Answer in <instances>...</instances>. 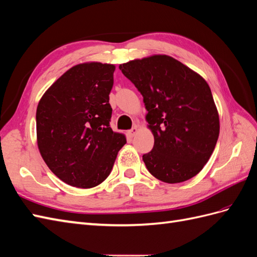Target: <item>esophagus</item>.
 <instances>
[{
	"label": "esophagus",
	"mask_w": 257,
	"mask_h": 257,
	"mask_svg": "<svg viewBox=\"0 0 257 257\" xmlns=\"http://www.w3.org/2000/svg\"><path fill=\"white\" fill-rule=\"evenodd\" d=\"M137 133H139V127L137 126H134L132 130H130L128 132H127V135L130 136V137H134Z\"/></svg>",
	"instance_id": "34e87169"
}]
</instances>
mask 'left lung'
I'll list each match as a JSON object with an SVG mask.
<instances>
[{"label": "left lung", "mask_w": 257, "mask_h": 257, "mask_svg": "<svg viewBox=\"0 0 257 257\" xmlns=\"http://www.w3.org/2000/svg\"><path fill=\"white\" fill-rule=\"evenodd\" d=\"M144 98L146 121L155 139L143 156L153 176L166 183L195 177L207 164L219 136V114L201 75L166 54L120 64Z\"/></svg>", "instance_id": "1"}]
</instances>
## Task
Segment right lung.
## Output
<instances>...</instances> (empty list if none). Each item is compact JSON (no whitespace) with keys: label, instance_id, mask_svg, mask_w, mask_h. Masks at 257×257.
Wrapping results in <instances>:
<instances>
[{"label":"right lung","instance_id":"add662e5","mask_svg":"<svg viewBox=\"0 0 257 257\" xmlns=\"http://www.w3.org/2000/svg\"><path fill=\"white\" fill-rule=\"evenodd\" d=\"M115 65L86 62L66 71L37 107V144L42 159L66 184L90 189L108 178L126 144L110 127L109 93Z\"/></svg>","mask_w":257,"mask_h":257}]
</instances>
